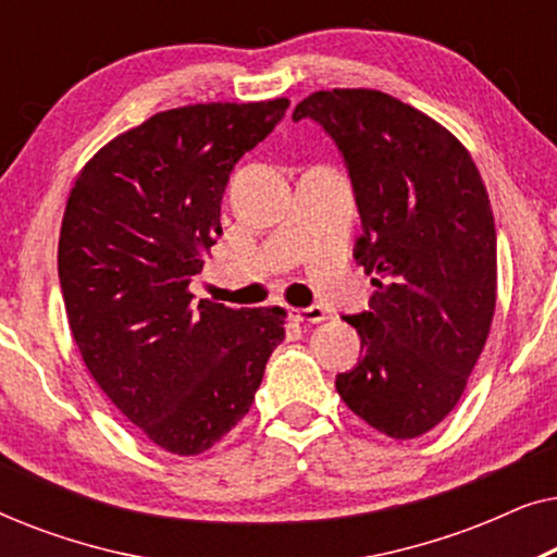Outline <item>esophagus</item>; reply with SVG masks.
<instances>
[{
	"label": "esophagus",
	"instance_id": "obj_1",
	"mask_svg": "<svg viewBox=\"0 0 557 557\" xmlns=\"http://www.w3.org/2000/svg\"><path fill=\"white\" fill-rule=\"evenodd\" d=\"M292 319L294 322H309V324H319L326 319V311L322 307H307V309H292Z\"/></svg>",
	"mask_w": 557,
	"mask_h": 557
}]
</instances>
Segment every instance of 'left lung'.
<instances>
[{
    "label": "left lung",
    "instance_id": "1",
    "mask_svg": "<svg viewBox=\"0 0 557 557\" xmlns=\"http://www.w3.org/2000/svg\"><path fill=\"white\" fill-rule=\"evenodd\" d=\"M337 141L362 218L355 261L370 311L345 317L362 360L337 375L355 416L416 438L467 391L497 307V231L467 147L423 111L372 88L317 90L294 109Z\"/></svg>",
    "mask_w": 557,
    "mask_h": 557
}]
</instances>
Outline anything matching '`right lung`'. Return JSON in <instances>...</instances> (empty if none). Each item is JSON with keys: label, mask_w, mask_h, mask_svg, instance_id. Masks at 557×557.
<instances>
[{"label": "right lung", "mask_w": 557, "mask_h": 557, "mask_svg": "<svg viewBox=\"0 0 557 557\" xmlns=\"http://www.w3.org/2000/svg\"><path fill=\"white\" fill-rule=\"evenodd\" d=\"M288 98L195 103L119 134L67 197L58 276L73 339L113 406L164 451L197 456L250 410L286 309L193 301L189 278L223 235L238 159Z\"/></svg>", "instance_id": "obj_1"}]
</instances>
